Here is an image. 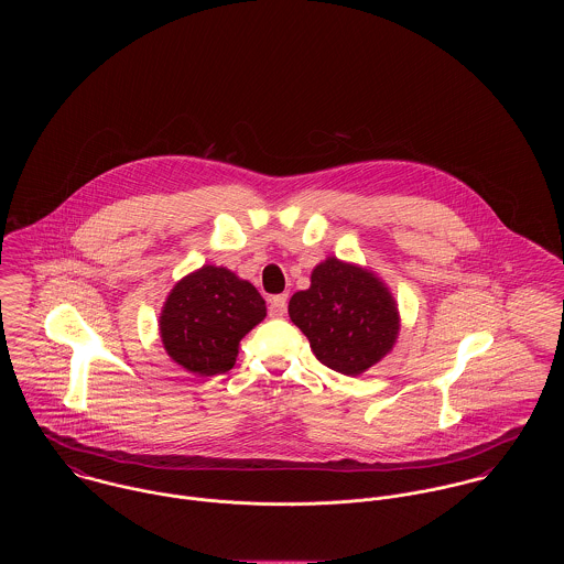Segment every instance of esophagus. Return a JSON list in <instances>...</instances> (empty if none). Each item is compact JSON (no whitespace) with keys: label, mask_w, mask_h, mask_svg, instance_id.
I'll use <instances>...</instances> for the list:
<instances>
[{"label":"esophagus","mask_w":564,"mask_h":564,"mask_svg":"<svg viewBox=\"0 0 564 564\" xmlns=\"http://www.w3.org/2000/svg\"><path fill=\"white\" fill-rule=\"evenodd\" d=\"M286 295H273L271 300H269V315L271 317H284V313H286Z\"/></svg>","instance_id":"obj_1"}]
</instances>
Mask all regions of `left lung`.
Masks as SVG:
<instances>
[{
    "label": "left lung",
    "mask_w": 564,
    "mask_h": 564,
    "mask_svg": "<svg viewBox=\"0 0 564 564\" xmlns=\"http://www.w3.org/2000/svg\"><path fill=\"white\" fill-rule=\"evenodd\" d=\"M289 317L311 340L325 367L360 376L380 362L400 334L398 304L387 284L358 264L325 258L311 289L289 302Z\"/></svg>",
    "instance_id": "left-lung-1"
}]
</instances>
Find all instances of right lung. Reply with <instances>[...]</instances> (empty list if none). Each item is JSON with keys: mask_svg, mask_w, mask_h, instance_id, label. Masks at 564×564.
<instances>
[{"mask_svg": "<svg viewBox=\"0 0 564 564\" xmlns=\"http://www.w3.org/2000/svg\"><path fill=\"white\" fill-rule=\"evenodd\" d=\"M264 317L253 284L226 267L204 264L171 289L159 327L171 360L195 376H219L235 367L242 336Z\"/></svg>", "mask_w": 564, "mask_h": 564, "instance_id": "obj_1", "label": "right lung"}]
</instances>
